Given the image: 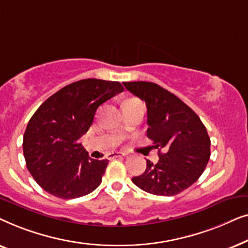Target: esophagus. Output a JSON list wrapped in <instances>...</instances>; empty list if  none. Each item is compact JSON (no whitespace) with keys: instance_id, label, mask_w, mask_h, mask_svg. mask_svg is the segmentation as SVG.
Segmentation results:
<instances>
[{"instance_id":"obj_1","label":"esophagus","mask_w":248,"mask_h":248,"mask_svg":"<svg viewBox=\"0 0 248 248\" xmlns=\"http://www.w3.org/2000/svg\"><path fill=\"white\" fill-rule=\"evenodd\" d=\"M126 154L124 152H113V154H109L107 155L108 159H114V158H120V157H125Z\"/></svg>"}]
</instances>
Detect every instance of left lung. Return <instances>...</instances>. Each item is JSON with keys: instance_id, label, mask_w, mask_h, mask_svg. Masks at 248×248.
<instances>
[{"instance_id": "8db88e82", "label": "left lung", "mask_w": 248, "mask_h": 248, "mask_svg": "<svg viewBox=\"0 0 248 248\" xmlns=\"http://www.w3.org/2000/svg\"><path fill=\"white\" fill-rule=\"evenodd\" d=\"M145 101L147 135L158 149L159 161L147 160L142 175L132 178L138 187L155 195L172 196L198 181L210 159V138L200 117L174 93L152 82H123Z\"/></svg>"}]
</instances>
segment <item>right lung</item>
Instances as JSON below:
<instances>
[{
  "mask_svg": "<svg viewBox=\"0 0 248 248\" xmlns=\"http://www.w3.org/2000/svg\"><path fill=\"white\" fill-rule=\"evenodd\" d=\"M117 81L84 79L65 86L40 105L23 134L27 168L40 187L56 198L87 195L100 185L107 159H91L79 140L97 108L121 93Z\"/></svg>",
  "mask_w": 248,
  "mask_h": 248,
  "instance_id": "1",
  "label": "right lung"
}]
</instances>
